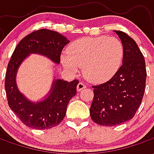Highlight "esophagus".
Wrapping results in <instances>:
<instances>
[{"instance_id":"esophagus-1","label":"esophagus","mask_w":154,"mask_h":154,"mask_svg":"<svg viewBox=\"0 0 154 154\" xmlns=\"http://www.w3.org/2000/svg\"><path fill=\"white\" fill-rule=\"evenodd\" d=\"M87 86L83 83V82H79V83L77 84V90L78 91H80L83 90L84 88H86Z\"/></svg>"}]
</instances>
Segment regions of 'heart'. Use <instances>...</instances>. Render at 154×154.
Wrapping results in <instances>:
<instances>
[{
    "label": "heart",
    "mask_w": 154,
    "mask_h": 154,
    "mask_svg": "<svg viewBox=\"0 0 154 154\" xmlns=\"http://www.w3.org/2000/svg\"><path fill=\"white\" fill-rule=\"evenodd\" d=\"M124 56L123 44L115 37L100 36L77 39L68 47L62 63L67 69L83 73L92 82L109 80L119 70Z\"/></svg>",
    "instance_id": "1"
}]
</instances>
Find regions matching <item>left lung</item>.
<instances>
[{"label":"left lung","mask_w":154,"mask_h":154,"mask_svg":"<svg viewBox=\"0 0 154 154\" xmlns=\"http://www.w3.org/2000/svg\"><path fill=\"white\" fill-rule=\"evenodd\" d=\"M124 48L121 67L111 79L93 86L90 115L100 125L114 126L131 119L142 102L146 84L145 61L131 37L115 30Z\"/></svg>","instance_id":"8db88e82"}]
</instances>
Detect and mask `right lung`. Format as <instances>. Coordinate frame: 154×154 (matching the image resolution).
<instances>
[{"label": "right lung", "mask_w": 154, "mask_h": 154, "mask_svg": "<svg viewBox=\"0 0 154 154\" xmlns=\"http://www.w3.org/2000/svg\"><path fill=\"white\" fill-rule=\"evenodd\" d=\"M69 43L63 35L46 29H38L22 38L15 48L5 72V88L8 105L25 125L36 129H48L58 125L63 119L70 100L77 94L78 80L68 82L54 78L44 99L32 101L19 90L16 74L23 61L36 54L60 63L64 46Z\"/></svg>", "instance_id": "add662e5"}]
</instances>
